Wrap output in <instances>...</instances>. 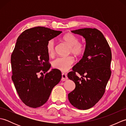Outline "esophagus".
<instances>
[{
  "mask_svg": "<svg viewBox=\"0 0 126 126\" xmlns=\"http://www.w3.org/2000/svg\"><path fill=\"white\" fill-rule=\"evenodd\" d=\"M68 77H67V75L65 74H64L63 73L62 74V79L61 80L62 81H66V80L68 79Z\"/></svg>",
  "mask_w": 126,
  "mask_h": 126,
  "instance_id": "34e87169",
  "label": "esophagus"
}]
</instances>
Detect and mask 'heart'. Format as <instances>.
I'll return each mask as SVG.
<instances>
[{
  "label": "heart",
  "instance_id": "1",
  "mask_svg": "<svg viewBox=\"0 0 126 126\" xmlns=\"http://www.w3.org/2000/svg\"><path fill=\"white\" fill-rule=\"evenodd\" d=\"M63 40L69 46V51L76 56H81L84 53L85 49V45L79 42V37L72 33H66L64 35ZM47 52L50 56L54 55L55 53L56 44L54 39H50L47 44ZM75 62V58L72 56L67 57H59L52 62L53 67L62 71H67L71 67Z\"/></svg>",
  "mask_w": 126,
  "mask_h": 126
}]
</instances>
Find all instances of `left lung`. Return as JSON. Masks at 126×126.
Listing matches in <instances>:
<instances>
[{"mask_svg": "<svg viewBox=\"0 0 126 126\" xmlns=\"http://www.w3.org/2000/svg\"><path fill=\"white\" fill-rule=\"evenodd\" d=\"M71 32L83 37L86 45L82 58L68 74L76 85L68 99L75 108L86 110L94 106L105 92L111 76V52L105 37L97 29L84 28Z\"/></svg>", "mask_w": 126, "mask_h": 126, "instance_id": "1", "label": "left lung"}]
</instances>
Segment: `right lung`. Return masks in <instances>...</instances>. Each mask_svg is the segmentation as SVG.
I'll list each match as a JSON object with an SVG mask.
<instances>
[{
    "label": "right lung",
    "mask_w": 126,
    "mask_h": 126,
    "mask_svg": "<svg viewBox=\"0 0 126 126\" xmlns=\"http://www.w3.org/2000/svg\"><path fill=\"white\" fill-rule=\"evenodd\" d=\"M62 32L37 26L23 31L17 40L11 57L12 79L20 100L30 107L38 108L46 103L53 88L61 81L62 74L58 69L47 73L51 65L46 47L50 39Z\"/></svg>",
    "instance_id": "right-lung-1"
}]
</instances>
